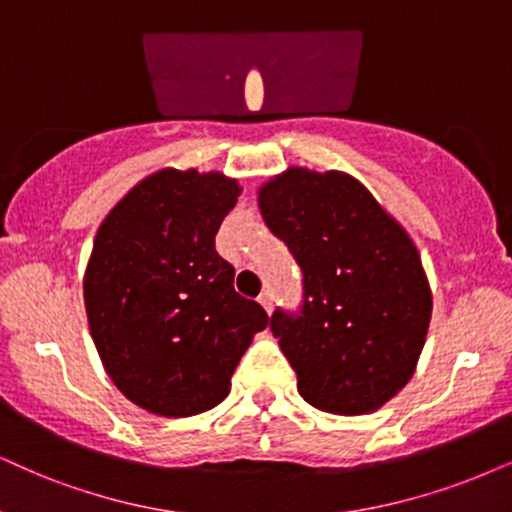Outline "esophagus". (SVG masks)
Instances as JSON below:
<instances>
[{"label": "esophagus", "instance_id": "34e87169", "mask_svg": "<svg viewBox=\"0 0 512 512\" xmlns=\"http://www.w3.org/2000/svg\"><path fill=\"white\" fill-rule=\"evenodd\" d=\"M257 300H260V304L264 309H267V314L271 312V304H274V290L271 288H264L262 293H260V297H257Z\"/></svg>", "mask_w": 512, "mask_h": 512}]
</instances>
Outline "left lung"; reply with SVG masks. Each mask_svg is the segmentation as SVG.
<instances>
[{"label": "left lung", "instance_id": "1", "mask_svg": "<svg viewBox=\"0 0 512 512\" xmlns=\"http://www.w3.org/2000/svg\"><path fill=\"white\" fill-rule=\"evenodd\" d=\"M264 222L302 269V307L271 333L307 404L361 416L411 380L432 316L418 248L361 181L288 167L257 193Z\"/></svg>", "mask_w": 512, "mask_h": 512}]
</instances>
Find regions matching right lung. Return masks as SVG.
<instances>
[{
    "label": "right lung",
    "instance_id": "right-lung-1",
    "mask_svg": "<svg viewBox=\"0 0 512 512\" xmlns=\"http://www.w3.org/2000/svg\"><path fill=\"white\" fill-rule=\"evenodd\" d=\"M241 196L222 172L148 174L103 219L84 271V307L101 364L148 413L196 416L224 401L269 316L234 290L215 250Z\"/></svg>",
    "mask_w": 512,
    "mask_h": 512
}]
</instances>
